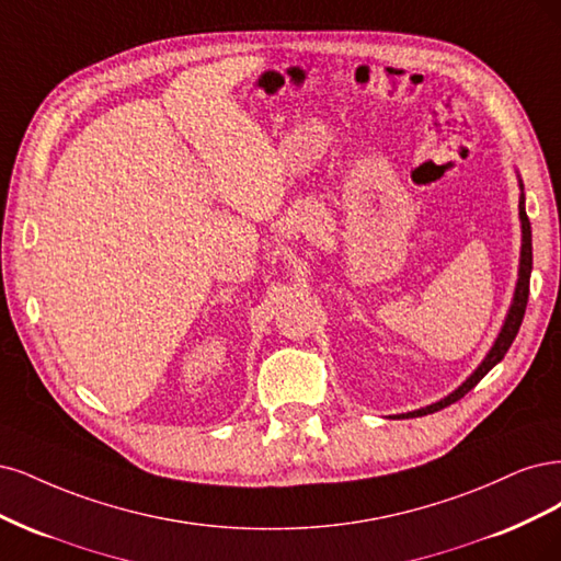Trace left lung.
I'll return each mask as SVG.
<instances>
[{"label":"left lung","mask_w":561,"mask_h":561,"mask_svg":"<svg viewBox=\"0 0 561 561\" xmlns=\"http://www.w3.org/2000/svg\"><path fill=\"white\" fill-rule=\"evenodd\" d=\"M522 188V184H519ZM519 221H522V251H519V277H517V286H515V296H513V305L508 310V317H505L503 321V329L499 333V337L494 340V347L490 350V354L484 356L482 364L476 368V373L466 379V382L451 391L449 396H445L443 401L433 403V405H426L422 410H414V412H408V414H401V417L410 420V417H422V414H431V412H438L451 403H457L459 399H463V396L471 391L480 379L490 373L499 360L505 356V352L511 350L513 340L522 327V319H524V310H527V300H529V277H531V224H529V216L527 211H524V193L519 197Z\"/></svg>","instance_id":"1"}]
</instances>
